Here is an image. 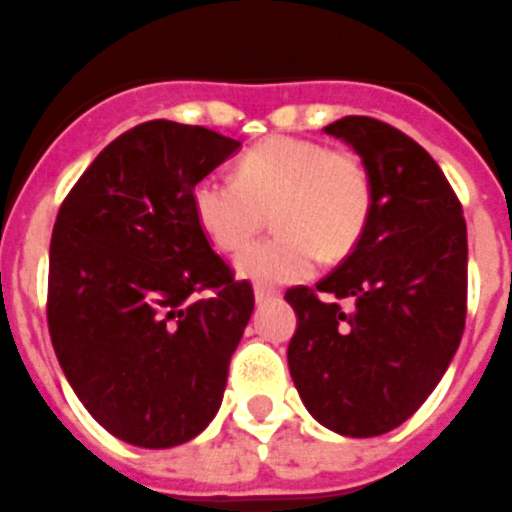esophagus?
<instances>
[{
  "label": "esophagus",
  "instance_id": "esophagus-1",
  "mask_svg": "<svg viewBox=\"0 0 512 512\" xmlns=\"http://www.w3.org/2000/svg\"><path fill=\"white\" fill-rule=\"evenodd\" d=\"M253 295H256V303H269V300H277L279 298V292L277 290H272V287H256V290H253Z\"/></svg>",
  "mask_w": 512,
  "mask_h": 512
}]
</instances>
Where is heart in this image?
Masks as SVG:
<instances>
[{"label": "heart", "instance_id": "heart-1", "mask_svg": "<svg viewBox=\"0 0 512 512\" xmlns=\"http://www.w3.org/2000/svg\"><path fill=\"white\" fill-rule=\"evenodd\" d=\"M194 217L214 248L235 253L273 214L280 233L238 256L240 277L282 285L313 274L321 256L339 261L368 230L373 178L355 152L272 137L240 157L235 181L207 176L191 191Z\"/></svg>", "mask_w": 512, "mask_h": 512}]
</instances>
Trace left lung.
<instances>
[{"label": "left lung", "instance_id": "left-lung-1", "mask_svg": "<svg viewBox=\"0 0 512 512\" xmlns=\"http://www.w3.org/2000/svg\"><path fill=\"white\" fill-rule=\"evenodd\" d=\"M323 131L368 165L373 214L334 272L285 292L298 313L287 362L323 427L375 438L425 404L461 344L466 220L440 165L404 131L370 116H344Z\"/></svg>", "mask_w": 512, "mask_h": 512}]
</instances>
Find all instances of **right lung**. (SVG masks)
<instances>
[{
	"label": "right lung",
	"mask_w": 512,
	"mask_h": 512,
	"mask_svg": "<svg viewBox=\"0 0 512 512\" xmlns=\"http://www.w3.org/2000/svg\"><path fill=\"white\" fill-rule=\"evenodd\" d=\"M238 147L147 121L95 157L56 214L48 334L77 399L124 443L173 448L220 409L253 290L212 251L191 191Z\"/></svg>",
	"instance_id": "obj_1"
}]
</instances>
